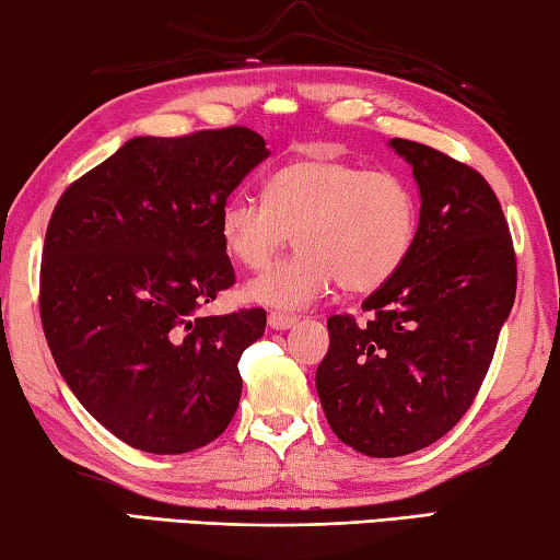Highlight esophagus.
Masks as SVG:
<instances>
[{"label":"esophagus","mask_w":560,"mask_h":560,"mask_svg":"<svg viewBox=\"0 0 560 560\" xmlns=\"http://www.w3.org/2000/svg\"><path fill=\"white\" fill-rule=\"evenodd\" d=\"M299 324L296 316H287V314H279V311H273L269 314V326L277 328V330H289Z\"/></svg>","instance_id":"obj_1"}]
</instances>
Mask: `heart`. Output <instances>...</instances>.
<instances>
[{
	"mask_svg": "<svg viewBox=\"0 0 560 560\" xmlns=\"http://www.w3.org/2000/svg\"><path fill=\"white\" fill-rule=\"evenodd\" d=\"M293 240L299 252L246 287L264 306L299 311L340 283L350 293L385 287L417 234V200L400 175L330 155H308L269 177L267 197L240 189L220 212L230 257L259 271Z\"/></svg>",
	"mask_w": 560,
	"mask_h": 560,
	"instance_id": "heart-1",
	"label": "heart"
}]
</instances>
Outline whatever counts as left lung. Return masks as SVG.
<instances>
[{"label": "left lung", "mask_w": 560, "mask_h": 560, "mask_svg": "<svg viewBox=\"0 0 560 560\" xmlns=\"http://www.w3.org/2000/svg\"><path fill=\"white\" fill-rule=\"evenodd\" d=\"M420 187L402 269L365 299V324L330 316L316 371L326 420L368 457L444 438L477 397L516 296V254L494 189L430 145L393 138Z\"/></svg>", "instance_id": "obj_1"}]
</instances>
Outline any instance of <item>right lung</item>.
Here are the masks:
<instances>
[{"instance_id": "1", "label": "right lung", "mask_w": 560, "mask_h": 560, "mask_svg": "<svg viewBox=\"0 0 560 560\" xmlns=\"http://www.w3.org/2000/svg\"><path fill=\"white\" fill-rule=\"evenodd\" d=\"M267 155L242 126L132 138L54 207L39 279L46 343L79 402L130 447L192 452L232 422L236 363L267 311L200 308L236 281L220 212Z\"/></svg>"}]
</instances>
